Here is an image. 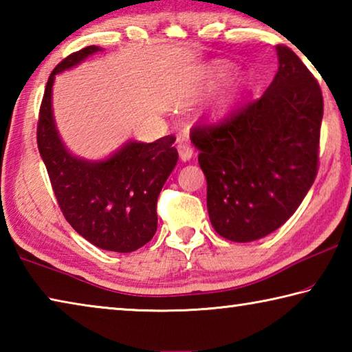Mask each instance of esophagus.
Wrapping results in <instances>:
<instances>
[{
  "mask_svg": "<svg viewBox=\"0 0 352 352\" xmlns=\"http://www.w3.org/2000/svg\"><path fill=\"white\" fill-rule=\"evenodd\" d=\"M177 148L183 162H188V160L192 158V147H190L188 142H182V144H178Z\"/></svg>",
  "mask_w": 352,
  "mask_h": 352,
  "instance_id": "obj_1",
  "label": "esophagus"
}]
</instances>
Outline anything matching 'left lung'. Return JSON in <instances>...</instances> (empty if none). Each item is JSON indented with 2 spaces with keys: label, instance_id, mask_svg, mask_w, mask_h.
<instances>
[{
  "label": "left lung",
  "instance_id": "1",
  "mask_svg": "<svg viewBox=\"0 0 352 352\" xmlns=\"http://www.w3.org/2000/svg\"><path fill=\"white\" fill-rule=\"evenodd\" d=\"M278 73L259 98L211 126L194 127L217 233L252 242L273 233L301 205L317 177L323 96L290 47L276 46Z\"/></svg>",
  "mask_w": 352,
  "mask_h": 352
}]
</instances>
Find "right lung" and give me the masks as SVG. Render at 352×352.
I'll return each mask as SVG.
<instances>
[{"instance_id":"1","label":"right lung","mask_w":352,"mask_h":352,"mask_svg":"<svg viewBox=\"0 0 352 352\" xmlns=\"http://www.w3.org/2000/svg\"><path fill=\"white\" fill-rule=\"evenodd\" d=\"M98 51L100 47L93 45L73 52L51 73L40 105L37 144L68 223L93 245L130 253L146 245L157 231L158 195L178 152L172 135L148 144L129 141L99 162L74 157L65 147L52 116V83L56 74Z\"/></svg>"}]
</instances>
